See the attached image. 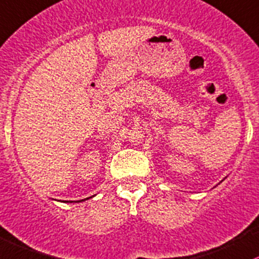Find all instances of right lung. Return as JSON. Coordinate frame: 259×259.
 <instances>
[{
	"mask_svg": "<svg viewBox=\"0 0 259 259\" xmlns=\"http://www.w3.org/2000/svg\"><path fill=\"white\" fill-rule=\"evenodd\" d=\"M89 197H86V199H84V200H88ZM84 200H79V201H76V202H81V201H84ZM64 202H69V201H64ZM70 202H73V201H70Z\"/></svg>",
	"mask_w": 259,
	"mask_h": 259,
	"instance_id": "1",
	"label": "right lung"
}]
</instances>
